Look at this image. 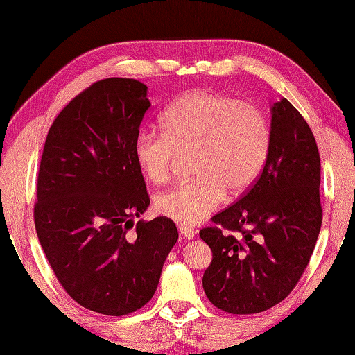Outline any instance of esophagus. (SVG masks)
Masks as SVG:
<instances>
[{
  "label": "esophagus",
  "mask_w": 355,
  "mask_h": 355,
  "mask_svg": "<svg viewBox=\"0 0 355 355\" xmlns=\"http://www.w3.org/2000/svg\"><path fill=\"white\" fill-rule=\"evenodd\" d=\"M178 230H180V233H182V236H184L186 239H192L195 235H197V232H195L193 229H191L189 225L180 224L178 225Z\"/></svg>",
  "instance_id": "34e87169"
}]
</instances>
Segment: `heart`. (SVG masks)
Returning <instances> with one entry per match:
<instances>
[{"mask_svg": "<svg viewBox=\"0 0 355 355\" xmlns=\"http://www.w3.org/2000/svg\"><path fill=\"white\" fill-rule=\"evenodd\" d=\"M163 132L140 130L134 139L135 163L150 183L163 184L182 155L191 157L193 178L158 193L154 207L182 224H195L259 175L270 148L263 112L235 97L193 92L168 108Z\"/></svg>", "mask_w": 355, "mask_h": 355, "instance_id": "1", "label": "heart"}]
</instances>
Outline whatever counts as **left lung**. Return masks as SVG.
I'll list each match as a JSON object with an SVG mask.
<instances>
[{
  "mask_svg": "<svg viewBox=\"0 0 355 355\" xmlns=\"http://www.w3.org/2000/svg\"><path fill=\"white\" fill-rule=\"evenodd\" d=\"M319 186L320 157L310 126L288 101L276 102L261 175L200 230L212 250L202 288L216 308L256 314L293 291L320 232Z\"/></svg>",
  "mask_w": 355,
  "mask_h": 355,
  "instance_id": "obj_1",
  "label": "left lung"
}]
</instances>
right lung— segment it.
Here are the masks:
<instances>
[{"mask_svg": "<svg viewBox=\"0 0 355 355\" xmlns=\"http://www.w3.org/2000/svg\"><path fill=\"white\" fill-rule=\"evenodd\" d=\"M148 87L94 82L50 126L37 171L35 227L59 284L87 310L137 311L154 296L178 232L168 216L139 221L149 206L132 146Z\"/></svg>", "mask_w": 355, "mask_h": 355, "instance_id": "obj_1", "label": "right lung"}]
</instances>
